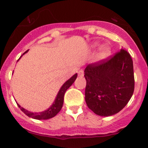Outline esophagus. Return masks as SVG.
<instances>
[{"label":"esophagus","mask_w":148,"mask_h":148,"mask_svg":"<svg viewBox=\"0 0 148 148\" xmlns=\"http://www.w3.org/2000/svg\"><path fill=\"white\" fill-rule=\"evenodd\" d=\"M78 76H79V77H83V76H84V71H83V69L79 70Z\"/></svg>","instance_id":"1"}]
</instances>
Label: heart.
I'll use <instances>...</instances> for the list:
<instances>
[{"label":"heart","instance_id":"1","mask_svg":"<svg viewBox=\"0 0 148 148\" xmlns=\"http://www.w3.org/2000/svg\"><path fill=\"white\" fill-rule=\"evenodd\" d=\"M110 49H109L108 47H103L102 49V51H101V56L105 57V56H107V55L110 53Z\"/></svg>","mask_w":148,"mask_h":148}]
</instances>
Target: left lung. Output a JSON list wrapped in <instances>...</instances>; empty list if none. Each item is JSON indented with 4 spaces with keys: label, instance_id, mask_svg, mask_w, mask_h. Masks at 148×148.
I'll return each instance as SVG.
<instances>
[{
    "label": "left lung",
    "instance_id": "8db88e82",
    "mask_svg": "<svg viewBox=\"0 0 148 148\" xmlns=\"http://www.w3.org/2000/svg\"><path fill=\"white\" fill-rule=\"evenodd\" d=\"M84 77L85 101L97 115L117 114L133 95V62L130 54L124 49L107 59L88 64Z\"/></svg>",
    "mask_w": 148,
    "mask_h": 148
}]
</instances>
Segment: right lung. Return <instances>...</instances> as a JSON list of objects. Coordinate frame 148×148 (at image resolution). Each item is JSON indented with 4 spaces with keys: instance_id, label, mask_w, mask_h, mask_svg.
<instances>
[{
    "instance_id": "right-lung-1",
    "label": "right lung",
    "mask_w": 148,
    "mask_h": 148,
    "mask_svg": "<svg viewBox=\"0 0 148 148\" xmlns=\"http://www.w3.org/2000/svg\"><path fill=\"white\" fill-rule=\"evenodd\" d=\"M27 51L28 50L26 51L25 53H26ZM25 53H23V54H24ZM77 77V74H75L73 77H71L69 79L67 80V81L62 85L60 90L58 92L57 96H56L54 102L52 104V105L51 106L49 109L45 110V111L41 112H31L28 111V110H25L24 108L21 107V106L17 103L18 106L19 108L21 109V110L24 114H26L28 117H31V118L36 119V120H48V119L52 118V117H53L54 116H56V114L59 112V111L62 110L64 103V97L66 91L67 89L74 82V81L76 80Z\"/></svg>"
}]
</instances>
